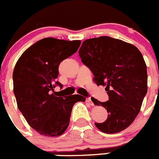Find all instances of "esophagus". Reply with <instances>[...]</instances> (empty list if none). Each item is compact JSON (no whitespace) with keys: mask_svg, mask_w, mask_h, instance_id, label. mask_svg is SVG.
I'll return each mask as SVG.
<instances>
[{"mask_svg":"<svg viewBox=\"0 0 159 159\" xmlns=\"http://www.w3.org/2000/svg\"><path fill=\"white\" fill-rule=\"evenodd\" d=\"M86 102H87V103H89L91 106H94V102H93L92 100H91V98L90 97H88V98H86Z\"/></svg>","mask_w":159,"mask_h":159,"instance_id":"obj_1","label":"esophagus"}]
</instances>
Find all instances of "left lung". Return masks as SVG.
<instances>
[{"instance_id":"1","label":"left lung","mask_w":159,"mask_h":159,"mask_svg":"<svg viewBox=\"0 0 159 159\" xmlns=\"http://www.w3.org/2000/svg\"><path fill=\"white\" fill-rule=\"evenodd\" d=\"M83 63L92 72L97 85L106 86L109 100H94L109 113L96 127L105 133L127 129L140 111L148 92L147 65L135 46L109 36L87 39L79 50Z\"/></svg>"}]
</instances>
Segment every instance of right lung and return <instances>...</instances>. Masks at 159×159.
Masks as SVG:
<instances>
[{
    "label": "right lung",
    "instance_id": "right-lung-1",
    "mask_svg": "<svg viewBox=\"0 0 159 159\" xmlns=\"http://www.w3.org/2000/svg\"><path fill=\"white\" fill-rule=\"evenodd\" d=\"M81 42L46 38L32 45L19 58L13 71L17 106L28 125L46 136H61L69 125L72 107L85 102L79 94L58 96L56 81L60 63L77 51Z\"/></svg>",
    "mask_w": 159,
    "mask_h": 159
}]
</instances>
